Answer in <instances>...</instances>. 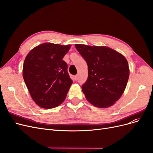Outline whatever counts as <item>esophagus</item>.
Masks as SVG:
<instances>
[{"label":"esophagus","instance_id":"obj_1","mask_svg":"<svg viewBox=\"0 0 153 153\" xmlns=\"http://www.w3.org/2000/svg\"><path fill=\"white\" fill-rule=\"evenodd\" d=\"M74 78H75V80H77V79H78V75H75V76H74Z\"/></svg>","mask_w":153,"mask_h":153}]
</instances>
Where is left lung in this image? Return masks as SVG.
Returning <instances> with one entry per match:
<instances>
[{"label": "left lung", "instance_id": "8db88e82", "mask_svg": "<svg viewBox=\"0 0 153 153\" xmlns=\"http://www.w3.org/2000/svg\"><path fill=\"white\" fill-rule=\"evenodd\" d=\"M88 66V78L82 86L89 102L98 108H108L119 100L129 76V65L123 55L108 47L75 44Z\"/></svg>", "mask_w": 153, "mask_h": 153}]
</instances>
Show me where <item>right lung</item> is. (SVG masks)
<instances>
[{"instance_id":"obj_1","label":"right lung","mask_w":153,"mask_h":153,"mask_svg":"<svg viewBox=\"0 0 153 153\" xmlns=\"http://www.w3.org/2000/svg\"><path fill=\"white\" fill-rule=\"evenodd\" d=\"M71 45L44 43L32 49L23 66V77L32 99L41 108L62 104L73 82L62 59Z\"/></svg>"}]
</instances>
